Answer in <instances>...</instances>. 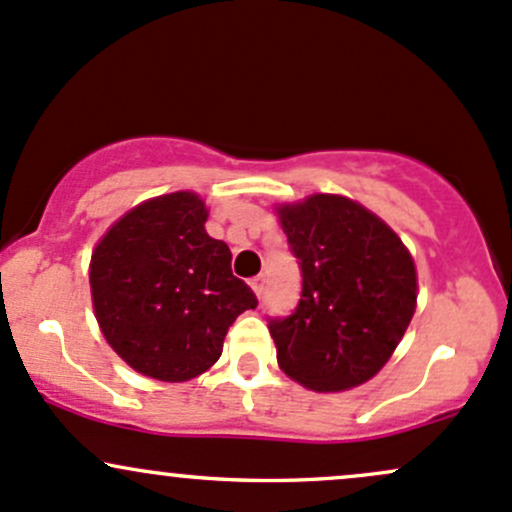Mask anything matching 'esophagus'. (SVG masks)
<instances>
[{
  "instance_id": "esophagus-1",
  "label": "esophagus",
  "mask_w": 512,
  "mask_h": 512,
  "mask_svg": "<svg viewBox=\"0 0 512 512\" xmlns=\"http://www.w3.org/2000/svg\"><path fill=\"white\" fill-rule=\"evenodd\" d=\"M263 285H266V278H263V276L251 278V288H254V293L258 295V298H261V295H263Z\"/></svg>"
}]
</instances>
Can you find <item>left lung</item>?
<instances>
[{
	"label": "left lung",
	"mask_w": 512,
	"mask_h": 512,
	"mask_svg": "<svg viewBox=\"0 0 512 512\" xmlns=\"http://www.w3.org/2000/svg\"><path fill=\"white\" fill-rule=\"evenodd\" d=\"M302 273L300 302L271 317L278 366L329 393L366 383L395 351L415 315V263L398 234L359 202L310 195L278 207Z\"/></svg>",
	"instance_id": "8db88e82"
}]
</instances>
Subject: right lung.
I'll return each mask as SVG.
<instances>
[{
    "label": "right lung",
    "mask_w": 512,
    "mask_h": 512,
    "mask_svg": "<svg viewBox=\"0 0 512 512\" xmlns=\"http://www.w3.org/2000/svg\"><path fill=\"white\" fill-rule=\"evenodd\" d=\"M205 222L195 192H170L126 212L92 251V305L104 339L156 381L205 373L236 317L258 305L232 273L229 246Z\"/></svg>",
    "instance_id": "add662e5"
}]
</instances>
